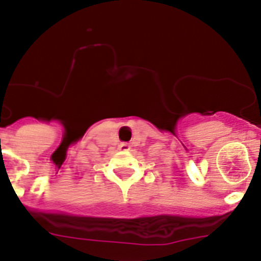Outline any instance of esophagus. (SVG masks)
I'll list each match as a JSON object with an SVG mask.
<instances>
[{
    "instance_id": "esophagus-1",
    "label": "esophagus",
    "mask_w": 261,
    "mask_h": 261,
    "mask_svg": "<svg viewBox=\"0 0 261 261\" xmlns=\"http://www.w3.org/2000/svg\"><path fill=\"white\" fill-rule=\"evenodd\" d=\"M119 149H121V151H123V152H126V151H128V149H130V144L121 143L119 144Z\"/></svg>"
}]
</instances>
